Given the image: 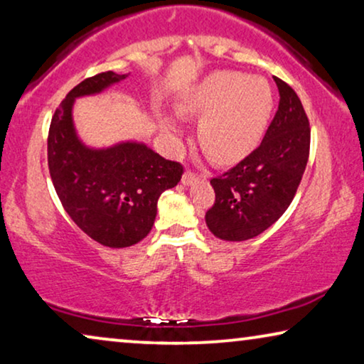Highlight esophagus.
Returning a JSON list of instances; mask_svg holds the SVG:
<instances>
[{
    "instance_id": "esophagus-1",
    "label": "esophagus",
    "mask_w": 364,
    "mask_h": 364,
    "mask_svg": "<svg viewBox=\"0 0 364 364\" xmlns=\"http://www.w3.org/2000/svg\"><path fill=\"white\" fill-rule=\"evenodd\" d=\"M196 181H199V176L194 175V173H191V171H186L181 178V183L184 184V186H191V184H194Z\"/></svg>"
}]
</instances>
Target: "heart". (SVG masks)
I'll list each match as a JSON object with an SVG mask.
<instances>
[{
    "label": "heart",
    "instance_id": "1",
    "mask_svg": "<svg viewBox=\"0 0 364 364\" xmlns=\"http://www.w3.org/2000/svg\"><path fill=\"white\" fill-rule=\"evenodd\" d=\"M274 109L269 82L234 70H218L193 87L178 104L184 117L201 119L198 141L206 155L221 165L242 160L257 146ZM161 129L173 143L181 127L165 119Z\"/></svg>",
    "mask_w": 364,
    "mask_h": 364
}]
</instances>
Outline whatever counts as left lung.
<instances>
[{
	"instance_id": "obj_1",
	"label": "left lung",
	"mask_w": 364,
	"mask_h": 364,
	"mask_svg": "<svg viewBox=\"0 0 364 364\" xmlns=\"http://www.w3.org/2000/svg\"><path fill=\"white\" fill-rule=\"evenodd\" d=\"M279 87V110L260 145L211 184L216 201L206 224L223 240H247L262 234L287 211L304 176L310 151V124L289 84Z\"/></svg>"
}]
</instances>
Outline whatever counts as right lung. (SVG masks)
<instances>
[{"mask_svg":"<svg viewBox=\"0 0 364 364\" xmlns=\"http://www.w3.org/2000/svg\"><path fill=\"white\" fill-rule=\"evenodd\" d=\"M129 74H97L65 95L50 120L48 165L65 213L89 237L114 249L130 247L151 231L158 198L181 180L183 166L140 141L109 148L87 146L75 132L73 107Z\"/></svg>","mask_w":364,"mask_h":364,"instance_id":"right-lung-1","label":"right lung"}]
</instances>
